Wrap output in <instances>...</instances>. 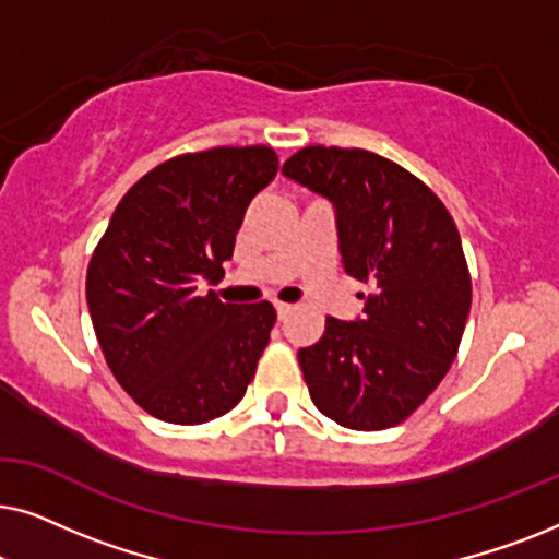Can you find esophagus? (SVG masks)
I'll return each mask as SVG.
<instances>
[{
	"mask_svg": "<svg viewBox=\"0 0 559 559\" xmlns=\"http://www.w3.org/2000/svg\"><path fill=\"white\" fill-rule=\"evenodd\" d=\"M274 310H277V318L285 320L289 312L295 310V305H287V302H274Z\"/></svg>",
	"mask_w": 559,
	"mask_h": 559,
	"instance_id": "esophagus-1",
	"label": "esophagus"
}]
</instances>
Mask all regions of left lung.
<instances>
[{"label": "left lung", "mask_w": 559, "mask_h": 559, "mask_svg": "<svg viewBox=\"0 0 559 559\" xmlns=\"http://www.w3.org/2000/svg\"><path fill=\"white\" fill-rule=\"evenodd\" d=\"M282 173L335 205L343 270L371 285L361 318H325L316 346L297 350L310 400L350 430L400 425L445 379L471 312L455 221L423 180L369 150L312 144Z\"/></svg>", "instance_id": "8db88e82"}]
</instances>
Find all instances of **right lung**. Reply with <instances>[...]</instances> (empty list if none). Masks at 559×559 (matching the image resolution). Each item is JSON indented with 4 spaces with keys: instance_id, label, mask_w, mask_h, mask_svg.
I'll return each mask as SVG.
<instances>
[{
    "instance_id": "obj_1",
    "label": "right lung",
    "mask_w": 559,
    "mask_h": 559,
    "mask_svg": "<svg viewBox=\"0 0 559 559\" xmlns=\"http://www.w3.org/2000/svg\"><path fill=\"white\" fill-rule=\"evenodd\" d=\"M272 147L188 152L121 198L86 272L98 346L121 389L152 417L203 425L234 409L277 320L272 302H221L251 198L277 175Z\"/></svg>"
}]
</instances>
